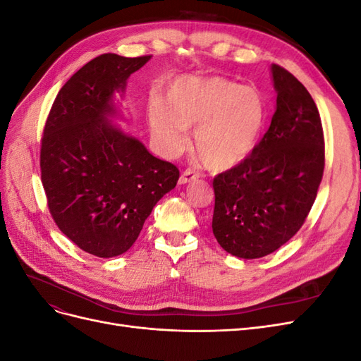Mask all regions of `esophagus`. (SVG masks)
<instances>
[{
    "instance_id": "34e87169",
    "label": "esophagus",
    "mask_w": 361,
    "mask_h": 361,
    "mask_svg": "<svg viewBox=\"0 0 361 361\" xmlns=\"http://www.w3.org/2000/svg\"><path fill=\"white\" fill-rule=\"evenodd\" d=\"M197 178H199V173H197V171H194L192 169H187V170H185V171L180 174L179 183H180V185H183V183H188V182L195 180Z\"/></svg>"
}]
</instances>
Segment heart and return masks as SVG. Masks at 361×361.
Here are the masks:
<instances>
[{
  "mask_svg": "<svg viewBox=\"0 0 361 361\" xmlns=\"http://www.w3.org/2000/svg\"><path fill=\"white\" fill-rule=\"evenodd\" d=\"M262 93L221 76H182L166 92L164 101L147 102V120L158 146L178 155L188 146L194 128L197 154L207 167L227 170L253 152L267 122Z\"/></svg>",
  "mask_w": 361,
  "mask_h": 361,
  "instance_id": "obj_1",
  "label": "heart"
}]
</instances>
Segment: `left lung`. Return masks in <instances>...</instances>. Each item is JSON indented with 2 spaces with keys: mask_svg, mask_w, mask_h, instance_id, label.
<instances>
[{
  "mask_svg": "<svg viewBox=\"0 0 361 361\" xmlns=\"http://www.w3.org/2000/svg\"><path fill=\"white\" fill-rule=\"evenodd\" d=\"M276 113L253 152L214 179L212 232L227 253L264 257L286 244L307 218L325 166L319 111L307 89L271 66Z\"/></svg>",
  "mask_w": 361,
  "mask_h": 361,
  "instance_id": "1",
  "label": "left lung"
}]
</instances>
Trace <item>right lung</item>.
Masks as SVG:
<instances>
[{
    "mask_svg": "<svg viewBox=\"0 0 361 361\" xmlns=\"http://www.w3.org/2000/svg\"><path fill=\"white\" fill-rule=\"evenodd\" d=\"M152 56L102 54L72 75L49 111L40 149L49 212L71 241L97 257L123 255L179 170L123 133L114 93Z\"/></svg>",
    "mask_w": 361,
    "mask_h": 361,
    "instance_id": "add662e5",
    "label": "right lung"
}]
</instances>
